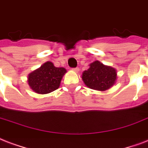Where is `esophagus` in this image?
<instances>
[{
	"label": "esophagus",
	"instance_id": "esophagus-1",
	"mask_svg": "<svg viewBox=\"0 0 148 148\" xmlns=\"http://www.w3.org/2000/svg\"><path fill=\"white\" fill-rule=\"evenodd\" d=\"M73 70L74 71V72H75V73H78V72L79 71V68H74V69H73Z\"/></svg>",
	"mask_w": 148,
	"mask_h": 148
}]
</instances>
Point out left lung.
<instances>
[{
	"mask_svg": "<svg viewBox=\"0 0 148 148\" xmlns=\"http://www.w3.org/2000/svg\"><path fill=\"white\" fill-rule=\"evenodd\" d=\"M117 79L116 69L106 66L99 61H95L90 65V68L82 73V79L85 85L90 89L105 91L115 84Z\"/></svg>",
	"mask_w": 148,
	"mask_h": 148,
	"instance_id": "8db88e82",
	"label": "left lung"
}]
</instances>
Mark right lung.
Here are the masks:
<instances>
[{"instance_id": "obj_1", "label": "right lung", "mask_w": 148, "mask_h": 148, "mask_svg": "<svg viewBox=\"0 0 148 148\" xmlns=\"http://www.w3.org/2000/svg\"><path fill=\"white\" fill-rule=\"evenodd\" d=\"M66 72L63 67H56L51 62H46L28 74L27 84L36 93L47 94L58 89Z\"/></svg>"}]
</instances>
